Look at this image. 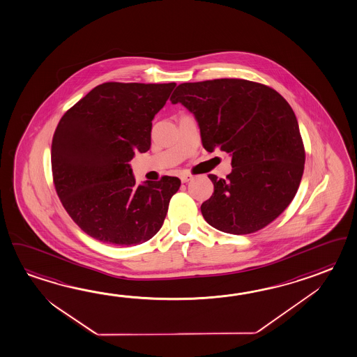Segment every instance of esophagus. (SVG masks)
<instances>
[{
	"label": "esophagus",
	"mask_w": 357,
	"mask_h": 357,
	"mask_svg": "<svg viewBox=\"0 0 357 357\" xmlns=\"http://www.w3.org/2000/svg\"><path fill=\"white\" fill-rule=\"evenodd\" d=\"M180 178H181L182 182H189L190 180L194 178V176L190 175V174H182V175L180 176Z\"/></svg>",
	"instance_id": "obj_1"
}]
</instances>
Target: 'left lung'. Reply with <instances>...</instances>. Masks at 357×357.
Wrapping results in <instances>:
<instances>
[{"mask_svg":"<svg viewBox=\"0 0 357 357\" xmlns=\"http://www.w3.org/2000/svg\"><path fill=\"white\" fill-rule=\"evenodd\" d=\"M194 114L208 152L231 154L227 178L209 175L214 192L202 214L218 231L248 234L271 223L301 185L305 152L287 100L265 84L238 78L181 84L171 96Z\"/></svg>","mask_w":357,"mask_h":357,"instance_id":"1","label":"left lung"}]
</instances>
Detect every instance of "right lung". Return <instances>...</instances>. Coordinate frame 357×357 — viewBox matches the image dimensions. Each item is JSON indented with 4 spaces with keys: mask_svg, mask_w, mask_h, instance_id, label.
<instances>
[{
    "mask_svg": "<svg viewBox=\"0 0 357 357\" xmlns=\"http://www.w3.org/2000/svg\"><path fill=\"white\" fill-rule=\"evenodd\" d=\"M175 86L98 84L56 126L52 142L56 194L75 223L92 238L135 245L161 229L181 181L165 176L138 185L129 162L135 152L151 148L152 120Z\"/></svg>",
    "mask_w": 357,
    "mask_h": 357,
    "instance_id": "1",
    "label": "right lung"
}]
</instances>
